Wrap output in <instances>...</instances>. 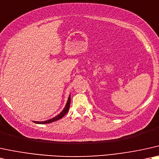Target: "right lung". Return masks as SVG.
I'll return each mask as SVG.
<instances>
[{
	"instance_id": "right-lung-1",
	"label": "right lung",
	"mask_w": 159,
	"mask_h": 159,
	"mask_svg": "<svg viewBox=\"0 0 159 159\" xmlns=\"http://www.w3.org/2000/svg\"><path fill=\"white\" fill-rule=\"evenodd\" d=\"M70 100H71V98H70V94L69 98H68L67 102V103H66L65 108H64V109L62 110V111L60 112V113L58 114L57 116H54V117L51 118V119H50V120H45V121H42V122L33 121V122H35V123H37V124H48V123H51V122H55V121H56V120H59L60 119H61V118L67 113V111H69L70 106Z\"/></svg>"
}]
</instances>
